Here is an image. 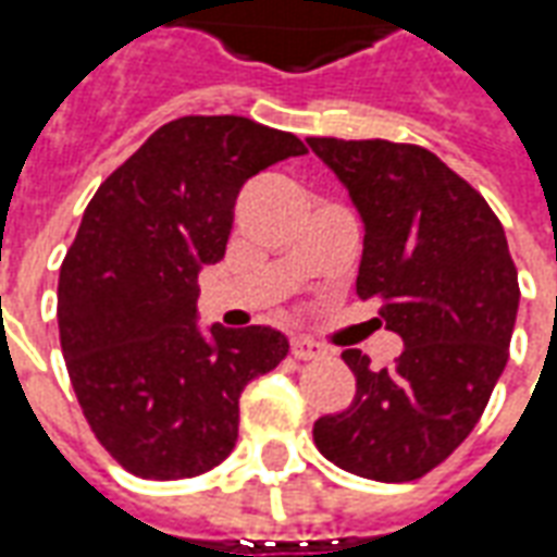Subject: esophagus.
I'll return each mask as SVG.
<instances>
[{
  "label": "esophagus",
  "instance_id": "obj_1",
  "mask_svg": "<svg viewBox=\"0 0 557 557\" xmlns=\"http://www.w3.org/2000/svg\"><path fill=\"white\" fill-rule=\"evenodd\" d=\"M289 349L298 361H315V358H325L327 355L325 346H319V343L310 337H292Z\"/></svg>",
  "mask_w": 557,
  "mask_h": 557
}]
</instances>
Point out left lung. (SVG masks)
Here are the masks:
<instances>
[{
    "mask_svg": "<svg viewBox=\"0 0 557 557\" xmlns=\"http://www.w3.org/2000/svg\"><path fill=\"white\" fill-rule=\"evenodd\" d=\"M363 220L358 295L379 298L406 349L373 370L343 361L355 399L313 423L325 459L358 478L403 483L444 462L480 420L519 310L504 226L486 199L432 151L387 139H307Z\"/></svg>",
    "mask_w": 557,
    "mask_h": 557,
    "instance_id": "obj_1",
    "label": "left lung"
}]
</instances>
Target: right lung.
<instances>
[{"label": "right lung", "mask_w": 557, "mask_h": 557, "mask_svg": "<svg viewBox=\"0 0 557 557\" xmlns=\"http://www.w3.org/2000/svg\"><path fill=\"white\" fill-rule=\"evenodd\" d=\"M298 154L295 134L253 119L184 115L91 196L59 271V339L91 432L131 474L220 466L242 391L286 358L277 327L196 325V277L226 253L244 182Z\"/></svg>", "instance_id": "right-lung-1"}]
</instances>
